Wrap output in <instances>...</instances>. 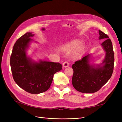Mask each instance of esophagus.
Segmentation results:
<instances>
[{
    "label": "esophagus",
    "instance_id": "1",
    "mask_svg": "<svg viewBox=\"0 0 122 122\" xmlns=\"http://www.w3.org/2000/svg\"><path fill=\"white\" fill-rule=\"evenodd\" d=\"M69 62L68 61H66L63 63V66L64 68H66V67H68L69 66Z\"/></svg>",
    "mask_w": 122,
    "mask_h": 122
}]
</instances>
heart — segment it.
I'll return each instance as SVG.
<instances>
[{
    "label": "heart",
    "instance_id": "heart-1",
    "mask_svg": "<svg viewBox=\"0 0 122 122\" xmlns=\"http://www.w3.org/2000/svg\"><path fill=\"white\" fill-rule=\"evenodd\" d=\"M80 45H81V42H80V41H76L70 43L69 44H67V45L63 46L62 49L64 51H66L67 52H70L73 51L74 50H76V49L78 48ZM82 52V49H79V50L76 52V53L75 54V56H81Z\"/></svg>",
    "mask_w": 122,
    "mask_h": 122
}]
</instances>
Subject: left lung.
Wrapping results in <instances>:
<instances>
[{
  "label": "left lung",
  "mask_w": 122,
  "mask_h": 122,
  "mask_svg": "<svg viewBox=\"0 0 122 122\" xmlns=\"http://www.w3.org/2000/svg\"><path fill=\"white\" fill-rule=\"evenodd\" d=\"M100 39H104L102 43L106 51V56L103 63L104 66L95 67L89 64L90 54L76 61L72 66L73 69L72 83L77 91L84 93H93L98 91L107 83L112 76L114 64L112 41L109 37L99 30Z\"/></svg>",
  "instance_id": "1"
}]
</instances>
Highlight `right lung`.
I'll list each match as a JSON object with an SVG mask.
<instances>
[{
  "label": "right lung",
  "instance_id": "right-lung-1",
  "mask_svg": "<svg viewBox=\"0 0 122 122\" xmlns=\"http://www.w3.org/2000/svg\"><path fill=\"white\" fill-rule=\"evenodd\" d=\"M33 36L27 32L16 41L10 56V66L13 78L18 86L31 94H39L49 89L54 74L61 70L62 64L42 61L31 62L26 56L25 49Z\"/></svg>",
  "mask_w": 122,
  "mask_h": 122
}]
</instances>
